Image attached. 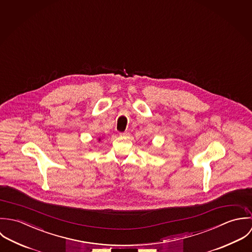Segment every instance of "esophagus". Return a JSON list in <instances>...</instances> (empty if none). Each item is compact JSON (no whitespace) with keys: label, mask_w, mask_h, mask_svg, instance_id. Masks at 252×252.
<instances>
[{"label":"esophagus","mask_w":252,"mask_h":252,"mask_svg":"<svg viewBox=\"0 0 252 252\" xmlns=\"http://www.w3.org/2000/svg\"><path fill=\"white\" fill-rule=\"evenodd\" d=\"M120 136L121 137H128L129 136V132H127V131L122 132V133H120Z\"/></svg>","instance_id":"34e87169"}]
</instances>
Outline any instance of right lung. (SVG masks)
Returning <instances> with one entry per match:
<instances>
[{"mask_svg": "<svg viewBox=\"0 0 252 252\" xmlns=\"http://www.w3.org/2000/svg\"><path fill=\"white\" fill-rule=\"evenodd\" d=\"M98 141H101V138H98Z\"/></svg>", "mask_w": 252, "mask_h": 252, "instance_id": "1", "label": "right lung"}]
</instances>
